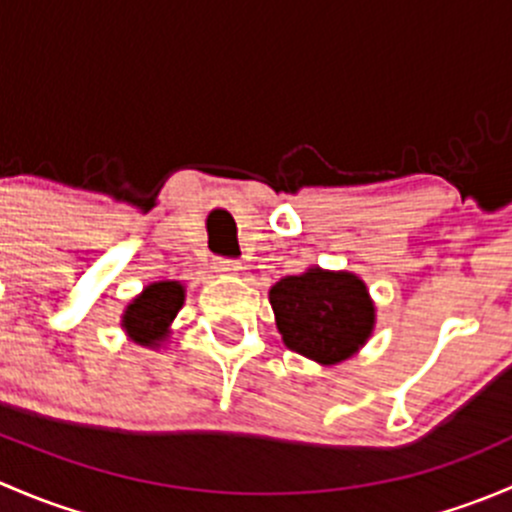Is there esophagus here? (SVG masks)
I'll return each mask as SVG.
<instances>
[{"instance_id": "obj_1", "label": "esophagus", "mask_w": 512, "mask_h": 512, "mask_svg": "<svg viewBox=\"0 0 512 512\" xmlns=\"http://www.w3.org/2000/svg\"><path fill=\"white\" fill-rule=\"evenodd\" d=\"M213 270L223 272V275H237L242 267H240V260H235V257H215Z\"/></svg>"}]
</instances>
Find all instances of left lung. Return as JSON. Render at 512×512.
I'll return each mask as SVG.
<instances>
[{
  "instance_id": "left-lung-1",
  "label": "left lung",
  "mask_w": 512,
  "mask_h": 512,
  "mask_svg": "<svg viewBox=\"0 0 512 512\" xmlns=\"http://www.w3.org/2000/svg\"><path fill=\"white\" fill-rule=\"evenodd\" d=\"M277 329L292 352L319 364L352 356L374 327V304L359 277L319 267L270 289Z\"/></svg>"
}]
</instances>
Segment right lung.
<instances>
[{
  "instance_id": "1",
  "label": "right lung",
  "mask_w": 512,
  "mask_h": 512,
  "mask_svg": "<svg viewBox=\"0 0 512 512\" xmlns=\"http://www.w3.org/2000/svg\"><path fill=\"white\" fill-rule=\"evenodd\" d=\"M183 287L178 282H156L143 289L141 297L128 304L123 314V327L138 344H156L163 339L165 329L173 322L178 309L183 307Z\"/></svg>"
}]
</instances>
